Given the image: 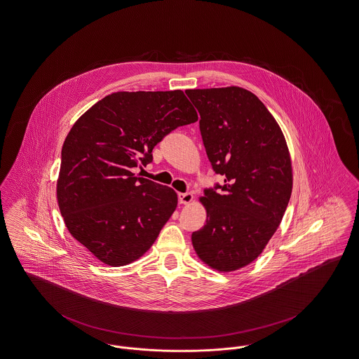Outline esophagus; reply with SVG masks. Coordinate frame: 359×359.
Returning a JSON list of instances; mask_svg holds the SVG:
<instances>
[{
    "label": "esophagus",
    "mask_w": 359,
    "mask_h": 359,
    "mask_svg": "<svg viewBox=\"0 0 359 359\" xmlns=\"http://www.w3.org/2000/svg\"><path fill=\"white\" fill-rule=\"evenodd\" d=\"M178 198H180L181 204H191L193 201V194L191 193H180Z\"/></svg>",
    "instance_id": "obj_1"
}]
</instances>
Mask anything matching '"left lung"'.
<instances>
[{
  "instance_id": "obj_1",
  "label": "left lung",
  "mask_w": 359,
  "mask_h": 359,
  "mask_svg": "<svg viewBox=\"0 0 359 359\" xmlns=\"http://www.w3.org/2000/svg\"><path fill=\"white\" fill-rule=\"evenodd\" d=\"M200 113L208 159L224 175L222 191L200 203L205 226L191 234L196 255L219 272L253 263L278 230L292 191L285 135L263 102L237 86L187 90Z\"/></svg>"
}]
</instances>
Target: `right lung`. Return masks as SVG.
Instances as JSON below:
<instances>
[{"label":"right lung","instance_id":"right-lung-1","mask_svg":"<svg viewBox=\"0 0 359 359\" xmlns=\"http://www.w3.org/2000/svg\"><path fill=\"white\" fill-rule=\"evenodd\" d=\"M198 120L184 91H120L73 123L61 152L57 201L73 238L110 266L136 262L177 208L174 189L137 177L152 149Z\"/></svg>","mask_w":359,"mask_h":359}]
</instances>
